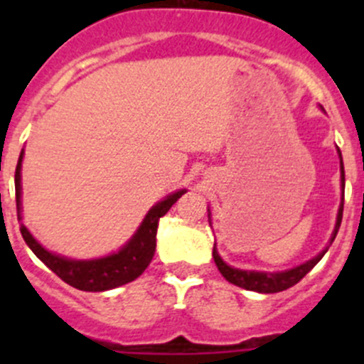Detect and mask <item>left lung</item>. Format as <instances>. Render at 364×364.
<instances>
[{"instance_id":"left-lung-1","label":"left lung","mask_w":364,"mask_h":364,"mask_svg":"<svg viewBox=\"0 0 364 364\" xmlns=\"http://www.w3.org/2000/svg\"><path fill=\"white\" fill-rule=\"evenodd\" d=\"M341 154V153H339ZM341 178H343V191H345V167H343V160H341ZM343 205H345V193H343V202H341V208H339V215H337V224H336V230H333V237H332V242L336 239L337 231H339L341 226V220H343ZM326 253L324 250L323 253L315 257V259L308 260L304 264L297 266L294 269H288V272H282V273H260V272H244V269H237V268H231L228 266L224 260L220 259V255L217 253V250L213 247V259H215V264H217L218 272L222 273V277L230 281L231 284L235 286H240L244 290H252V291H259V294H277V291L282 290H288L291 288L294 284H297L311 268H314L323 255Z\"/></svg>"}]
</instances>
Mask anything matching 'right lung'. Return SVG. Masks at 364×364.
Segmentation results:
<instances>
[{"label": "right lung", "mask_w": 364, "mask_h": 364, "mask_svg": "<svg viewBox=\"0 0 364 364\" xmlns=\"http://www.w3.org/2000/svg\"><path fill=\"white\" fill-rule=\"evenodd\" d=\"M21 160H23V153L19 154L18 166H16L14 184H16V210H18V220L21 218ZM182 191H176L166 198V200L159 202L153 205V210L147 213L144 218L142 226L138 228L133 239L122 247L120 252L114 255L104 257V259L96 260H70L58 257L54 253L47 252L45 247L34 240L27 228L21 224L19 231L23 235L25 242L31 247L34 255L43 262L47 268L53 269L58 277L63 282L70 284L73 288H78L82 291H105L118 288L122 284L134 281L144 273V269L149 266L153 260L154 250H156V230H159L160 217L171 210V205L178 200Z\"/></svg>", "instance_id": "right-lung-1"}]
</instances>
